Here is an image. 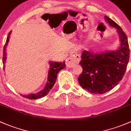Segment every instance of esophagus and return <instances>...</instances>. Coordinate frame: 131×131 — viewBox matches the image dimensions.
<instances>
[{
  "label": "esophagus",
  "instance_id": "obj_1",
  "mask_svg": "<svg viewBox=\"0 0 131 131\" xmlns=\"http://www.w3.org/2000/svg\"><path fill=\"white\" fill-rule=\"evenodd\" d=\"M80 61V56L77 53L76 51L73 50L70 52V56L67 60V64L69 67H73L75 64H78Z\"/></svg>",
  "mask_w": 131,
  "mask_h": 131
}]
</instances>
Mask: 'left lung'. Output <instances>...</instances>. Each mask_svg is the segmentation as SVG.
<instances>
[{"label":"left lung","instance_id":"left-lung-1","mask_svg":"<svg viewBox=\"0 0 131 131\" xmlns=\"http://www.w3.org/2000/svg\"><path fill=\"white\" fill-rule=\"evenodd\" d=\"M105 20L117 29L120 46L117 50L93 53L83 51L80 64L83 68L78 77L80 85L92 93L102 94L114 89L123 78L129 60L127 38L121 27L107 16Z\"/></svg>","mask_w":131,"mask_h":131}]
</instances>
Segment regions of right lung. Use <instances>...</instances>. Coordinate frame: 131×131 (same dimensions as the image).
I'll return each instance as SVG.
<instances>
[{"instance_id":"add662e5","label":"right lung","mask_w":131,"mask_h":131,"mask_svg":"<svg viewBox=\"0 0 131 131\" xmlns=\"http://www.w3.org/2000/svg\"><path fill=\"white\" fill-rule=\"evenodd\" d=\"M11 34V31L8 34V37L7 38L6 42H5V45L4 47L3 51V58H2V62L4 64L5 61H6L7 56H6V46L8 45V42L9 41V38H10V35ZM49 64H50V68H49V71H48V82L45 85V88L42 89L40 92H38L36 93H33L31 95H21L23 97H26L29 99H37L46 96V95L49 93L51 89L53 88L54 86V84L55 83L56 80V78H57V75L59 73L60 70L64 69L65 68V63L64 61L61 62V63H58V62H53V61H49Z\"/></svg>"}]
</instances>
